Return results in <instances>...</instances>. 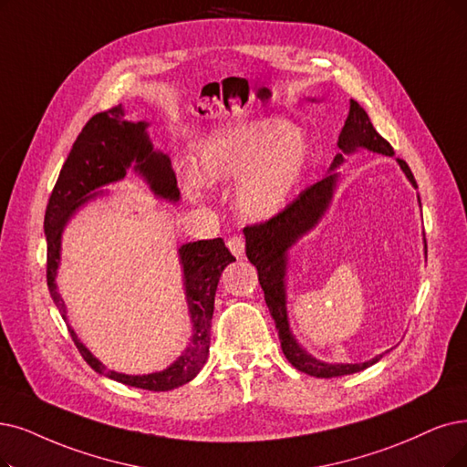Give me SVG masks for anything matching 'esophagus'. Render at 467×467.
<instances>
[{
    "instance_id": "obj_1",
    "label": "esophagus",
    "mask_w": 467,
    "mask_h": 467,
    "mask_svg": "<svg viewBox=\"0 0 467 467\" xmlns=\"http://www.w3.org/2000/svg\"><path fill=\"white\" fill-rule=\"evenodd\" d=\"M228 249L232 251L234 256L244 258V254H245V241H244V237H239V235L230 237L228 239Z\"/></svg>"
}]
</instances>
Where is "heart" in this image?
<instances>
[{
    "label": "heart",
    "mask_w": 467,
    "mask_h": 467,
    "mask_svg": "<svg viewBox=\"0 0 467 467\" xmlns=\"http://www.w3.org/2000/svg\"><path fill=\"white\" fill-rule=\"evenodd\" d=\"M308 162V147L295 126L277 117L241 120L204 138L195 155L197 176L207 185H234L239 213L272 220L295 197ZM185 190L199 197L201 183L188 178Z\"/></svg>",
    "instance_id": "1"
}]
</instances>
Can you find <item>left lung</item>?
<instances>
[{"mask_svg":"<svg viewBox=\"0 0 467 467\" xmlns=\"http://www.w3.org/2000/svg\"><path fill=\"white\" fill-rule=\"evenodd\" d=\"M337 145L343 153L335 155L329 166V174L326 178L312 183L310 188H306L293 202H289V207L282 214H277L272 220L254 223V226H247L244 230L245 253H247V258L251 260V265L258 270V282L265 291V301L275 322L279 343H282L285 358L298 371H305L308 376L326 378V379L357 374V371H362L379 362L383 354L362 364H327L310 357V354L296 343L289 327V318H287V293H285L287 253L298 239L306 235L312 228H316V223L322 220V216L329 209L335 188H337V178H339V174L333 171L337 169L339 164H343L345 155L354 153L357 149H368V151L381 153L387 157L395 155L393 147H390V143L378 134V130L374 128V124H371L366 110L354 99H350L348 117L339 134ZM397 161L400 164L402 172L410 180V183H412L414 188H418L410 166L402 159H397ZM425 254H427V245H425Z\"/></svg>","mask_w":467,"mask_h":467,"instance_id":"obj_1","label":"left lung"}]
</instances>
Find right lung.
I'll return each mask as SVG.
<instances>
[{
	"label": "right lung",
	"instance_id": "add662e5",
	"mask_svg": "<svg viewBox=\"0 0 467 467\" xmlns=\"http://www.w3.org/2000/svg\"><path fill=\"white\" fill-rule=\"evenodd\" d=\"M145 128L147 122L143 120H124L122 105L91 117L74 141L57 183L51 192L44 220L47 239V287L65 322L68 320L67 308L57 291V284H55V275H57L61 263V235L70 216L84 202L103 193L96 190L122 180L132 164L134 171L149 183V188L157 197L172 202L180 199L171 159L162 151H155ZM178 254L183 268L185 301H188L190 320L193 324L190 345L185 347L176 362L162 371H153L147 376H126L103 366L86 348V345L80 343L78 335L67 322L74 345L98 374L145 390H171L192 381L207 362L216 287L223 268L234 263L235 256L223 245L220 237L185 244L178 249Z\"/></svg>",
	"mask_w": 467,
	"mask_h": 467
}]
</instances>
